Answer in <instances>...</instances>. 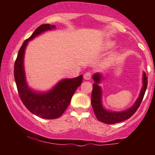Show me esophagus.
Segmentation results:
<instances>
[{
  "label": "esophagus",
  "instance_id": "esophagus-1",
  "mask_svg": "<svg viewBox=\"0 0 155 155\" xmlns=\"http://www.w3.org/2000/svg\"><path fill=\"white\" fill-rule=\"evenodd\" d=\"M92 77V73L91 72H86L84 75V78L86 80H90Z\"/></svg>",
  "mask_w": 155,
  "mask_h": 155
}]
</instances>
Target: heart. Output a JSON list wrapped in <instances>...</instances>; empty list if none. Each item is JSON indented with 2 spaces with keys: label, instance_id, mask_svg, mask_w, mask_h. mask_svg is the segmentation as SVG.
I'll use <instances>...</instances> for the list:
<instances>
[{
  "label": "heart",
  "instance_id": "b5f03b06",
  "mask_svg": "<svg viewBox=\"0 0 155 155\" xmlns=\"http://www.w3.org/2000/svg\"><path fill=\"white\" fill-rule=\"evenodd\" d=\"M111 45H112V44H108V47H111Z\"/></svg>",
  "mask_w": 155,
  "mask_h": 155
}]
</instances>
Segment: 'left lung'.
I'll use <instances>...</instances> for the list:
<instances>
[{
  "mask_svg": "<svg viewBox=\"0 0 155 155\" xmlns=\"http://www.w3.org/2000/svg\"><path fill=\"white\" fill-rule=\"evenodd\" d=\"M101 75L98 74H96L93 76L95 83L92 84L91 103L96 118L104 123L115 124L127 120L130 117H132L136 113L137 109L139 108L141 101L143 98V96H144L146 90H147L148 81H147V77L145 73H143V84L141 91H140L139 97L132 107L122 112H111L106 111V109L103 108L102 104H101V89L97 85V84L101 81Z\"/></svg>",
  "mask_w": 155,
  "mask_h": 155,
  "instance_id": "8db88e82",
  "label": "left lung"
}]
</instances>
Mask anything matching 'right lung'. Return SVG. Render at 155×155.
Returning a JSON list of instances; mask_svg holds the SVG:
<instances>
[{"mask_svg":"<svg viewBox=\"0 0 155 155\" xmlns=\"http://www.w3.org/2000/svg\"><path fill=\"white\" fill-rule=\"evenodd\" d=\"M54 28V25L45 24L41 25L35 30L31 36L23 42L19 49L14 70L17 91L23 104L33 114L49 120L59 118L63 115L70 104L73 95L83 79L82 75L74 79H63L51 91L43 94L36 93L28 87L23 68L24 53L27 44L42 32Z\"/></svg>","mask_w":155,"mask_h":155,"instance_id":"add662e5","label":"right lung"}]
</instances>
